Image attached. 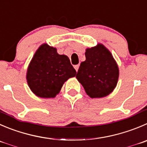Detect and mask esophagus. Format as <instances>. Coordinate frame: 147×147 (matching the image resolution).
I'll return each instance as SVG.
<instances>
[{
    "label": "esophagus",
    "mask_w": 147,
    "mask_h": 147,
    "mask_svg": "<svg viewBox=\"0 0 147 147\" xmlns=\"http://www.w3.org/2000/svg\"><path fill=\"white\" fill-rule=\"evenodd\" d=\"M79 65H74V68H75V69H76V71H78V69H79Z\"/></svg>",
    "instance_id": "obj_1"
}]
</instances>
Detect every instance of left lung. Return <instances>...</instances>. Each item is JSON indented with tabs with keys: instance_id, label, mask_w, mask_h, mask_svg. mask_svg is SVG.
Returning a JSON list of instances; mask_svg holds the SVG:
<instances>
[{
	"instance_id": "8db88e82",
	"label": "left lung",
	"mask_w": 147,
	"mask_h": 147,
	"mask_svg": "<svg viewBox=\"0 0 147 147\" xmlns=\"http://www.w3.org/2000/svg\"><path fill=\"white\" fill-rule=\"evenodd\" d=\"M86 60L82 62L76 77L92 98L111 93L116 86L119 70L110 52L103 45L87 48Z\"/></svg>"
}]
</instances>
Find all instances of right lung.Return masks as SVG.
Returning a JSON list of instances; mask_svg holds the SVG:
<instances>
[{
  "label": "right lung",
  "mask_w": 147,
  "mask_h": 147,
  "mask_svg": "<svg viewBox=\"0 0 147 147\" xmlns=\"http://www.w3.org/2000/svg\"><path fill=\"white\" fill-rule=\"evenodd\" d=\"M76 74V70L66 55H59L56 48L43 44L29 63L26 79L36 95L51 98L59 93L65 81Z\"/></svg>",
  "instance_id": "right-lung-1"
}]
</instances>
